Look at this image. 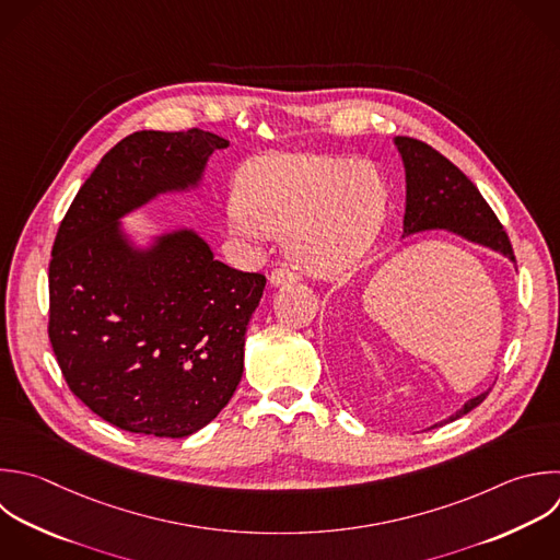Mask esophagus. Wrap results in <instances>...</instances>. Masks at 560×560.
<instances>
[{
  "label": "esophagus",
  "instance_id": "1",
  "mask_svg": "<svg viewBox=\"0 0 560 560\" xmlns=\"http://www.w3.org/2000/svg\"><path fill=\"white\" fill-rule=\"evenodd\" d=\"M300 280V273L293 269V267H289V265H278L273 271H271V276H269V282L273 284V287H278V284H289V282H298Z\"/></svg>",
  "mask_w": 560,
  "mask_h": 560
}]
</instances>
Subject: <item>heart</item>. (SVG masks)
Returning <instances> with one entry per match:
<instances>
[{"label": "heart", "instance_id": "obj_1", "mask_svg": "<svg viewBox=\"0 0 560 560\" xmlns=\"http://www.w3.org/2000/svg\"><path fill=\"white\" fill-rule=\"evenodd\" d=\"M385 206L387 184L372 164L295 153L249 164L228 217L245 236L289 229L287 247L300 265L337 273L370 249Z\"/></svg>", "mask_w": 560, "mask_h": 560}]
</instances>
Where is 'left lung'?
<instances>
[{"label":"left lung","mask_w":560,"mask_h":560,"mask_svg":"<svg viewBox=\"0 0 560 560\" xmlns=\"http://www.w3.org/2000/svg\"><path fill=\"white\" fill-rule=\"evenodd\" d=\"M396 144L402 155L407 175V208L402 221L405 234L435 228L451 230L516 262L510 238L497 214L479 195L475 184L453 162L416 138L398 136ZM488 392L470 398L459 411L433 427L468 413L479 402H483Z\"/></svg>","instance_id":"1"}]
</instances>
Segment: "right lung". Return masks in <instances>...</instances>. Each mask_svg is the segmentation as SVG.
<instances>
[{"mask_svg":"<svg viewBox=\"0 0 560 560\" xmlns=\"http://www.w3.org/2000/svg\"><path fill=\"white\" fill-rule=\"evenodd\" d=\"M228 140L136 131L94 168L66 212L50 260L48 335L74 396L118 429L186 438L230 402L267 278L214 260L175 232L149 254L116 221L162 190L195 184Z\"/></svg>","mask_w":560,"mask_h":560,"instance_id":"obj_1","label":"right lung"}]
</instances>
